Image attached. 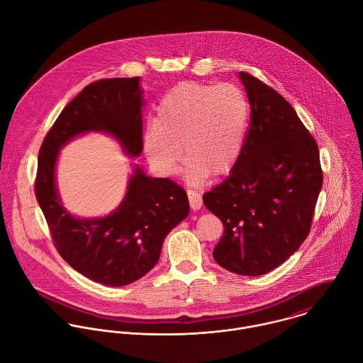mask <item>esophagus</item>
<instances>
[{
  "label": "esophagus",
  "instance_id": "esophagus-1",
  "mask_svg": "<svg viewBox=\"0 0 363 363\" xmlns=\"http://www.w3.org/2000/svg\"><path fill=\"white\" fill-rule=\"evenodd\" d=\"M186 194H188V199H189L191 209H192V211H199V209L202 208V196H201V194H198V192L194 191V189H188Z\"/></svg>",
  "mask_w": 363,
  "mask_h": 363
}]
</instances>
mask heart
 I'll return each instance as SVG.
<instances>
[{"mask_svg": "<svg viewBox=\"0 0 363 363\" xmlns=\"http://www.w3.org/2000/svg\"><path fill=\"white\" fill-rule=\"evenodd\" d=\"M250 116L248 98L235 84L181 82L157 106L152 130L145 138V155L162 175L174 174L182 150L189 179L224 175L240 158Z\"/></svg>", "mask_w": 363, "mask_h": 363, "instance_id": "b5f03b06", "label": "heart"}]
</instances>
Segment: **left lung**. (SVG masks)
<instances>
[{
  "label": "left lung",
  "mask_w": 363,
  "mask_h": 363,
  "mask_svg": "<svg viewBox=\"0 0 363 363\" xmlns=\"http://www.w3.org/2000/svg\"><path fill=\"white\" fill-rule=\"evenodd\" d=\"M251 122L231 174L203 195L224 227L220 267L244 277L278 268L310 233L323 185L318 145L289 102L251 74H238Z\"/></svg>",
  "instance_id": "1"
}]
</instances>
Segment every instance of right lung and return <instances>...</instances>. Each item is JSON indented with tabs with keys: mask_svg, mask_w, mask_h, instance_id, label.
I'll return each mask as SVG.
<instances>
[{
	"mask_svg": "<svg viewBox=\"0 0 363 363\" xmlns=\"http://www.w3.org/2000/svg\"><path fill=\"white\" fill-rule=\"evenodd\" d=\"M139 77L105 78L86 85L62 111L39 150L35 195L62 258L88 279L129 285L157 264L165 235L189 213L182 186L150 178L138 167L128 194L106 218H77L62 205L55 181L59 150L75 136L96 130L115 136L128 154L143 150Z\"/></svg>",
	"mask_w": 363,
	"mask_h": 363,
	"instance_id": "obj_1",
	"label": "right lung"
}]
</instances>
